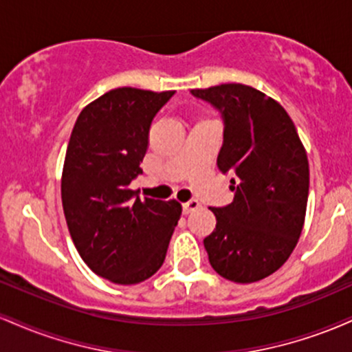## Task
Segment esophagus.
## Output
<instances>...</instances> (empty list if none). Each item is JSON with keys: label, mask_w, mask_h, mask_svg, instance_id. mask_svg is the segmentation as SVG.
<instances>
[{"label": "esophagus", "mask_w": 352, "mask_h": 352, "mask_svg": "<svg viewBox=\"0 0 352 352\" xmlns=\"http://www.w3.org/2000/svg\"><path fill=\"white\" fill-rule=\"evenodd\" d=\"M199 207H200L199 201H197V200H190V201H187V204L182 205V210H184L185 215H188V213H192L193 210H197Z\"/></svg>", "instance_id": "esophagus-1"}]
</instances>
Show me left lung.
<instances>
[{
  "label": "left lung",
  "mask_w": 352,
  "mask_h": 352,
  "mask_svg": "<svg viewBox=\"0 0 352 352\" xmlns=\"http://www.w3.org/2000/svg\"><path fill=\"white\" fill-rule=\"evenodd\" d=\"M223 117L217 165L232 173L233 201L212 208L217 227L204 240L212 268L235 283L280 270L300 240L309 164L292 117L276 100L245 84L193 89Z\"/></svg>",
  "instance_id": "obj_1"
}]
</instances>
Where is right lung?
Masks as SVG:
<instances>
[{"label": "right lung", "mask_w": 352, "mask_h": 352, "mask_svg": "<svg viewBox=\"0 0 352 352\" xmlns=\"http://www.w3.org/2000/svg\"><path fill=\"white\" fill-rule=\"evenodd\" d=\"M173 92L112 89L72 129L60 179L67 228L84 263L117 285L157 273L182 215L179 201L140 200L129 188L142 173L153 117Z\"/></svg>", "instance_id": "1"}]
</instances>
